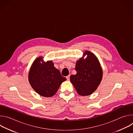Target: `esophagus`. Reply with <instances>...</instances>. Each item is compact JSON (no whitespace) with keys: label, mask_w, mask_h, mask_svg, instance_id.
<instances>
[{"label":"esophagus","mask_w":133,"mask_h":133,"mask_svg":"<svg viewBox=\"0 0 133 133\" xmlns=\"http://www.w3.org/2000/svg\"><path fill=\"white\" fill-rule=\"evenodd\" d=\"M66 78H67V81H69V79H70V75L67 76L66 77Z\"/></svg>","instance_id":"1"}]
</instances>
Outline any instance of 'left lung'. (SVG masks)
<instances>
[{
    "mask_svg": "<svg viewBox=\"0 0 133 133\" xmlns=\"http://www.w3.org/2000/svg\"><path fill=\"white\" fill-rule=\"evenodd\" d=\"M75 70L77 74L70 76V82L79 95H90L97 89L103 78V69L98 59L91 51L85 50L82 57L76 62Z\"/></svg>",
    "mask_w": 133,
    "mask_h": 133,
    "instance_id": "1",
    "label": "left lung"
}]
</instances>
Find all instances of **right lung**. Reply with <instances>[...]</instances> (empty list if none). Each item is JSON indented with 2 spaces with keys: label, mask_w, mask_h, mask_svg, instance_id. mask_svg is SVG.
Returning <instances> with one entry per match:
<instances>
[{
  "label": "right lung",
  "mask_w": 133,
  "mask_h": 133,
  "mask_svg": "<svg viewBox=\"0 0 133 133\" xmlns=\"http://www.w3.org/2000/svg\"><path fill=\"white\" fill-rule=\"evenodd\" d=\"M42 56L37 57L32 64L28 74V81L34 90L39 95L50 97L57 91L66 78L54 67L51 61L45 62Z\"/></svg>",
  "instance_id": "add662e5"
}]
</instances>
